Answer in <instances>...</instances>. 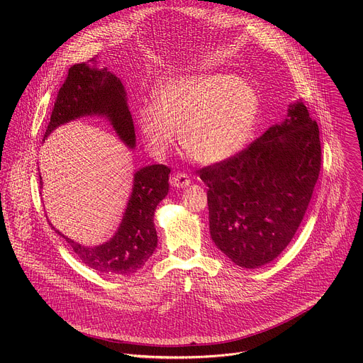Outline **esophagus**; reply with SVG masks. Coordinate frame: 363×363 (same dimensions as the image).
Here are the masks:
<instances>
[{
    "mask_svg": "<svg viewBox=\"0 0 363 363\" xmlns=\"http://www.w3.org/2000/svg\"><path fill=\"white\" fill-rule=\"evenodd\" d=\"M189 184H191L189 175L185 174V172H178V174H174L171 177V185L175 186V188H185Z\"/></svg>",
    "mask_w": 363,
    "mask_h": 363,
    "instance_id": "obj_1",
    "label": "esophagus"
}]
</instances>
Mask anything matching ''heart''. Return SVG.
Returning a JSON list of instances; mask_svg holds the SVG:
<instances>
[{"label": "heart", "mask_w": 363, "mask_h": 363, "mask_svg": "<svg viewBox=\"0 0 363 363\" xmlns=\"http://www.w3.org/2000/svg\"><path fill=\"white\" fill-rule=\"evenodd\" d=\"M258 112V96L234 74H196L172 80L157 91V105L138 113L150 150L164 155L178 140L203 164L231 158L247 142Z\"/></svg>", "instance_id": "obj_1"}]
</instances>
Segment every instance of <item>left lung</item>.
I'll return each mask as SVG.
<instances>
[{"label": "left lung", "instance_id": "1", "mask_svg": "<svg viewBox=\"0 0 363 363\" xmlns=\"http://www.w3.org/2000/svg\"><path fill=\"white\" fill-rule=\"evenodd\" d=\"M320 165L318 122L297 101L281 125L231 158L201 168L216 245L240 267L273 262L301 224Z\"/></svg>", "mask_w": 363, "mask_h": 363}]
</instances>
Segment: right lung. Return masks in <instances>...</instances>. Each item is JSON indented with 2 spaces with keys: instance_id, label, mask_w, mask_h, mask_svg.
<instances>
[{
  "instance_id": "add662e5",
  "label": "right lung",
  "mask_w": 363,
  "mask_h": 363,
  "mask_svg": "<svg viewBox=\"0 0 363 363\" xmlns=\"http://www.w3.org/2000/svg\"><path fill=\"white\" fill-rule=\"evenodd\" d=\"M89 115L106 116L119 138L129 147L135 146V128L122 82L108 69L97 70L86 63H80L69 69L44 138L57 126ZM169 172L171 168L167 165H149L135 174L133 189L123 220L116 234L108 242L97 247H84L65 237L60 231L56 230V233L70 244L87 267L111 276L136 273L147 262L158 244L153 214L157 205L168 194ZM41 185L43 182L40 181Z\"/></svg>"
}]
</instances>
